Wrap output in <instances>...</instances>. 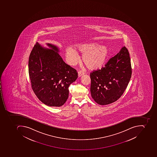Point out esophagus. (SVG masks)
I'll use <instances>...</instances> for the list:
<instances>
[{"mask_svg":"<svg viewBox=\"0 0 157 157\" xmlns=\"http://www.w3.org/2000/svg\"><path fill=\"white\" fill-rule=\"evenodd\" d=\"M84 75V73H83L82 71H78V77H81V76L83 75Z\"/></svg>","mask_w":157,"mask_h":157,"instance_id":"esophagus-1","label":"esophagus"}]
</instances>
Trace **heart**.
I'll return each mask as SVG.
<instances>
[{
  "label": "heart",
  "mask_w": 157,
  "mask_h": 157,
  "mask_svg": "<svg viewBox=\"0 0 157 157\" xmlns=\"http://www.w3.org/2000/svg\"><path fill=\"white\" fill-rule=\"evenodd\" d=\"M77 53L82 54V60L90 70L101 69L105 65L110 54L109 47L106 45L99 46L97 43L80 44L76 46L75 50L69 48L66 49L67 62L71 65H75L79 61Z\"/></svg>",
  "instance_id": "1"
}]
</instances>
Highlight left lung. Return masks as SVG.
<instances>
[{
	"mask_svg": "<svg viewBox=\"0 0 157 157\" xmlns=\"http://www.w3.org/2000/svg\"><path fill=\"white\" fill-rule=\"evenodd\" d=\"M132 75L129 52L124 47L105 67L90 74L92 97L101 105L117 101L124 92Z\"/></svg>",
	"mask_w": 157,
	"mask_h": 157,
	"instance_id": "obj_1",
	"label": "left lung"
}]
</instances>
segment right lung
Returning <instances> with one entry per match:
<instances>
[{
    "label": "right lung",
    "instance_id": "add662e5",
    "mask_svg": "<svg viewBox=\"0 0 157 157\" xmlns=\"http://www.w3.org/2000/svg\"><path fill=\"white\" fill-rule=\"evenodd\" d=\"M49 48L36 43L29 57V74L32 87L38 99L47 106L59 107L67 101L69 86L78 74L63 60L57 46Z\"/></svg>",
    "mask_w": 157,
    "mask_h": 157
}]
</instances>
